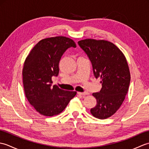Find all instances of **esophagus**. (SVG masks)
<instances>
[{
  "instance_id": "1",
  "label": "esophagus",
  "mask_w": 149,
  "mask_h": 149,
  "mask_svg": "<svg viewBox=\"0 0 149 149\" xmlns=\"http://www.w3.org/2000/svg\"><path fill=\"white\" fill-rule=\"evenodd\" d=\"M77 94L80 95H82V96H86V95H89L90 93L88 92H77Z\"/></svg>"
}]
</instances>
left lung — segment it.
<instances>
[{"mask_svg":"<svg viewBox=\"0 0 149 149\" xmlns=\"http://www.w3.org/2000/svg\"><path fill=\"white\" fill-rule=\"evenodd\" d=\"M92 64L93 74L100 77L102 88L93 93L97 105L90 112L99 119H106L121 106L127 93L131 75L127 60L115 44L106 40L85 39L78 42Z\"/></svg>","mask_w":149,"mask_h":149,"instance_id":"left-lung-1","label":"left lung"}]
</instances>
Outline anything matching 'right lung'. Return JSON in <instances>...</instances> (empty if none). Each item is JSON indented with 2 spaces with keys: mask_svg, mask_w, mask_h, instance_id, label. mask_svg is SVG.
Here are the masks:
<instances>
[{
  "mask_svg": "<svg viewBox=\"0 0 149 149\" xmlns=\"http://www.w3.org/2000/svg\"><path fill=\"white\" fill-rule=\"evenodd\" d=\"M70 47L75 48L76 45L65 36L43 39L33 47L24 62L22 75L25 94L41 115H59L77 93L60 89L56 85L52 86V77L58 75L60 59Z\"/></svg>",
  "mask_w": 149,
  "mask_h": 149,
  "instance_id": "add662e5",
  "label": "right lung"
}]
</instances>
